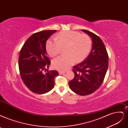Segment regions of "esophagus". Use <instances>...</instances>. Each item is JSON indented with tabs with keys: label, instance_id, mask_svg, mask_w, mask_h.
I'll list each match as a JSON object with an SVG mask.
<instances>
[{
	"label": "esophagus",
	"instance_id": "obj_1",
	"mask_svg": "<svg viewBox=\"0 0 128 128\" xmlns=\"http://www.w3.org/2000/svg\"><path fill=\"white\" fill-rule=\"evenodd\" d=\"M58 73H59V74H60V75H62V74H65V72H62V71H59V72H58Z\"/></svg>",
	"mask_w": 128,
	"mask_h": 128
}]
</instances>
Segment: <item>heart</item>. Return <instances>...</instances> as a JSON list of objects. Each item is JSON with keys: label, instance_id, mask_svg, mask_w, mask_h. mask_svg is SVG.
<instances>
[{"label": "heart", "instance_id": "1", "mask_svg": "<svg viewBox=\"0 0 128 128\" xmlns=\"http://www.w3.org/2000/svg\"><path fill=\"white\" fill-rule=\"evenodd\" d=\"M92 41L88 35H81L75 31L60 32L55 38H50L46 42L47 53L51 57L58 55L62 48H66L64 56H58L52 61L55 69L65 71L76 62H80L86 58L91 50Z\"/></svg>", "mask_w": 128, "mask_h": 128}]
</instances>
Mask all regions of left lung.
<instances>
[{
  "instance_id": "1",
  "label": "left lung",
  "mask_w": 128,
  "mask_h": 128,
  "mask_svg": "<svg viewBox=\"0 0 128 128\" xmlns=\"http://www.w3.org/2000/svg\"><path fill=\"white\" fill-rule=\"evenodd\" d=\"M92 40L90 53L83 62L73 66L74 78L69 82L71 90L87 96L98 90L103 82L108 68V57L102 40L94 33L81 30Z\"/></svg>"
}]
</instances>
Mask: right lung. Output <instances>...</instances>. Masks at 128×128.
<instances>
[{
	"mask_svg": "<svg viewBox=\"0 0 128 128\" xmlns=\"http://www.w3.org/2000/svg\"><path fill=\"white\" fill-rule=\"evenodd\" d=\"M56 32V30H45L31 35L20 50L18 65L20 76L25 86L38 94H45L54 86V78L58 75L57 70H48L50 60L47 56L46 41ZM47 72L43 73V70Z\"/></svg>",
	"mask_w": 128,
	"mask_h": 128,
	"instance_id": "1",
	"label": "right lung"
}]
</instances>
